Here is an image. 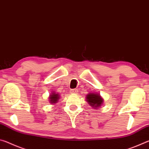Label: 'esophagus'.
<instances>
[{"instance_id": "1", "label": "esophagus", "mask_w": 149, "mask_h": 149, "mask_svg": "<svg viewBox=\"0 0 149 149\" xmlns=\"http://www.w3.org/2000/svg\"><path fill=\"white\" fill-rule=\"evenodd\" d=\"M77 89H74L70 90V93H72V94H75V93H77Z\"/></svg>"}]
</instances>
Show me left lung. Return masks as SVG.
Segmentation results:
<instances>
[{
    "label": "left lung",
    "mask_w": 149,
    "mask_h": 149,
    "mask_svg": "<svg viewBox=\"0 0 149 149\" xmlns=\"http://www.w3.org/2000/svg\"><path fill=\"white\" fill-rule=\"evenodd\" d=\"M86 99L88 104L93 108H95V109H97L103 104V99L99 94L94 93H89L87 95Z\"/></svg>",
    "instance_id": "1"
}]
</instances>
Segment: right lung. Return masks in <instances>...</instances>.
<instances>
[{
	"mask_svg": "<svg viewBox=\"0 0 149 149\" xmlns=\"http://www.w3.org/2000/svg\"><path fill=\"white\" fill-rule=\"evenodd\" d=\"M59 98H60V95L58 94H57V93L53 92L50 95V97H49L50 102L51 103V104L56 103L58 102V100Z\"/></svg>",
	"mask_w": 149,
	"mask_h": 149,
	"instance_id": "right-lung-1",
	"label": "right lung"
}]
</instances>
